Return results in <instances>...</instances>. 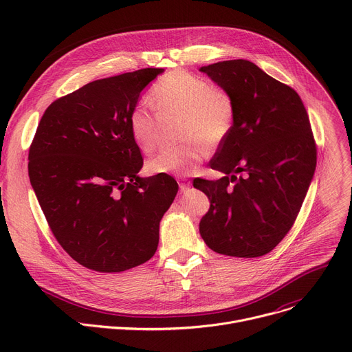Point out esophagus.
Returning <instances> with one entry per match:
<instances>
[{"label":"esophagus","instance_id":"34e87169","mask_svg":"<svg viewBox=\"0 0 352 352\" xmlns=\"http://www.w3.org/2000/svg\"><path fill=\"white\" fill-rule=\"evenodd\" d=\"M190 181L186 179V178H181V182H179V189L181 192H186L189 188H190Z\"/></svg>","mask_w":352,"mask_h":352}]
</instances>
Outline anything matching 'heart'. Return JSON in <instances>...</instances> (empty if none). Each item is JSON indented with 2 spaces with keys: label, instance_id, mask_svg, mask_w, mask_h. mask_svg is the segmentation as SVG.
<instances>
[{
  "label": "heart",
  "instance_id": "obj_1",
  "mask_svg": "<svg viewBox=\"0 0 352 352\" xmlns=\"http://www.w3.org/2000/svg\"><path fill=\"white\" fill-rule=\"evenodd\" d=\"M150 100L162 113L182 114L181 144L162 148L148 159L150 174H190L205 160L210 147L228 139L236 120L234 96L221 86L212 85L206 78L177 69L162 76L150 90ZM133 142L143 152H150L159 139L156 116L146 107L136 106L128 117Z\"/></svg>",
  "mask_w": 352,
  "mask_h": 352
}]
</instances>
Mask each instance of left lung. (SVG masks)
<instances>
[{"label":"left lung","instance_id":"obj_1","mask_svg":"<svg viewBox=\"0 0 352 352\" xmlns=\"http://www.w3.org/2000/svg\"><path fill=\"white\" fill-rule=\"evenodd\" d=\"M235 98L236 120L210 167L224 177L195 178L210 209L199 231L217 254L258 258L294 226L316 168V143L298 93L246 60L202 67Z\"/></svg>","mask_w":352,"mask_h":352}]
</instances>
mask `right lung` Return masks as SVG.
<instances>
[{"mask_svg":"<svg viewBox=\"0 0 352 352\" xmlns=\"http://www.w3.org/2000/svg\"><path fill=\"white\" fill-rule=\"evenodd\" d=\"M163 68L90 82L44 111L29 148V178L56 239L79 265L118 273L147 262L178 192L167 174L140 178L128 117Z\"/></svg>","mask_w":352,"mask_h":352,"instance_id":"right-lung-1","label":"right lung"}]
</instances>
